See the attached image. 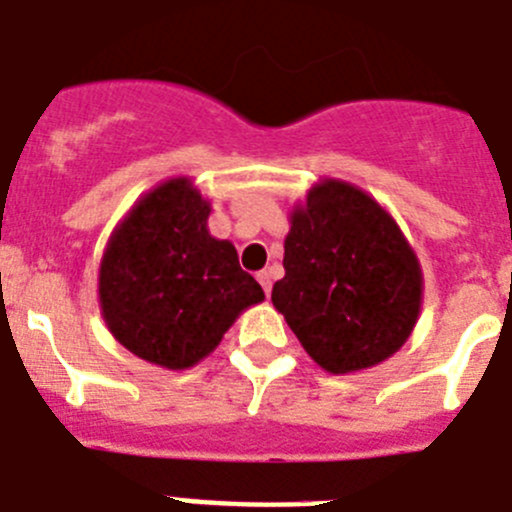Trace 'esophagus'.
Here are the masks:
<instances>
[{
  "mask_svg": "<svg viewBox=\"0 0 512 512\" xmlns=\"http://www.w3.org/2000/svg\"><path fill=\"white\" fill-rule=\"evenodd\" d=\"M259 284L261 287H264V292H266V297H269V292H271V271H259Z\"/></svg>",
  "mask_w": 512,
  "mask_h": 512,
  "instance_id": "1",
  "label": "esophagus"
}]
</instances>
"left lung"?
Segmentation results:
<instances>
[{
  "label": "left lung",
  "mask_w": 512,
  "mask_h": 512,
  "mask_svg": "<svg viewBox=\"0 0 512 512\" xmlns=\"http://www.w3.org/2000/svg\"><path fill=\"white\" fill-rule=\"evenodd\" d=\"M271 302L325 372H361L410 338L423 305V269L372 194L320 179L289 212L284 277Z\"/></svg>",
  "instance_id": "8db88e82"
}]
</instances>
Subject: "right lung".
Returning a JSON list of instances; mask_svg holds the SVG:
<instances>
[{"instance_id": "1", "label": "right lung", "mask_w": 512, "mask_h": 512, "mask_svg": "<svg viewBox=\"0 0 512 512\" xmlns=\"http://www.w3.org/2000/svg\"><path fill=\"white\" fill-rule=\"evenodd\" d=\"M210 200L189 176L146 192L112 230L99 264V310L130 354L182 372L223 341L264 289L230 241L207 230Z\"/></svg>"}]
</instances>
